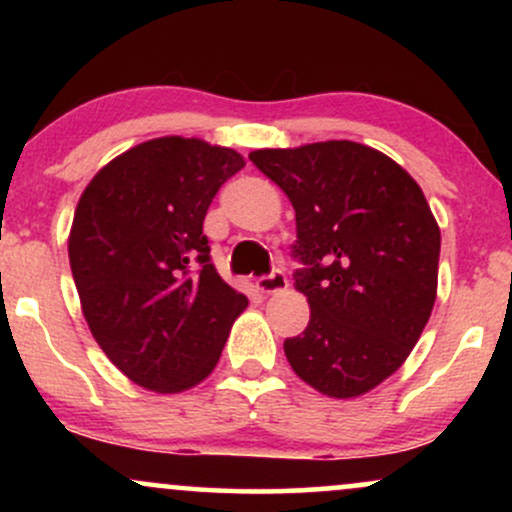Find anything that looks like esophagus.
Masks as SVG:
<instances>
[{
	"mask_svg": "<svg viewBox=\"0 0 512 512\" xmlns=\"http://www.w3.org/2000/svg\"><path fill=\"white\" fill-rule=\"evenodd\" d=\"M289 286V279H286L284 269L274 267L269 274L257 276V289L262 293H276V291H284Z\"/></svg>",
	"mask_w": 512,
	"mask_h": 512,
	"instance_id": "esophagus-1",
	"label": "esophagus"
}]
</instances>
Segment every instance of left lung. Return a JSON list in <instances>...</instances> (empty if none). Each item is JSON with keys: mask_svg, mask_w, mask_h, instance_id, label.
I'll list each match as a JSON object with an SVG mask.
<instances>
[{"mask_svg": "<svg viewBox=\"0 0 512 512\" xmlns=\"http://www.w3.org/2000/svg\"><path fill=\"white\" fill-rule=\"evenodd\" d=\"M250 161L296 209L293 286L310 322L284 342L298 378L358 397L402 366L438 286L440 231L424 192L392 158L356 142L260 149Z\"/></svg>", "mask_w": 512, "mask_h": 512, "instance_id": "obj_1", "label": "left lung"}]
</instances>
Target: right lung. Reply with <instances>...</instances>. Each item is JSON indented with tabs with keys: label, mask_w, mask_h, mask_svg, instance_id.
I'll use <instances>...</instances> for the list:
<instances>
[{
	"label": "right lung",
	"mask_w": 512,
	"mask_h": 512,
	"mask_svg": "<svg viewBox=\"0 0 512 512\" xmlns=\"http://www.w3.org/2000/svg\"><path fill=\"white\" fill-rule=\"evenodd\" d=\"M245 166L233 149L163 137L125 151L76 207L69 264L84 317L132 383L180 392L214 370L248 298L211 264V199Z\"/></svg>",
	"instance_id": "right-lung-1"
}]
</instances>
